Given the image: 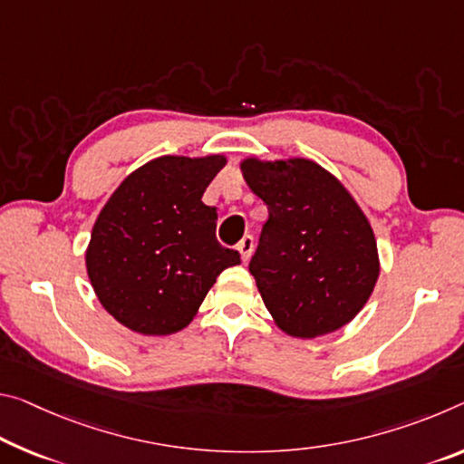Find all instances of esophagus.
Segmentation results:
<instances>
[{"mask_svg": "<svg viewBox=\"0 0 464 464\" xmlns=\"http://www.w3.org/2000/svg\"><path fill=\"white\" fill-rule=\"evenodd\" d=\"M237 249H239V254H241V258H244V262L252 258V252H254V237H252V235H246V237L237 244Z\"/></svg>", "mask_w": 464, "mask_h": 464, "instance_id": "esophagus-1", "label": "esophagus"}]
</instances>
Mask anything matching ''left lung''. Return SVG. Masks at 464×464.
Here are the masks:
<instances>
[{
	"label": "left lung",
	"mask_w": 464,
	"mask_h": 464,
	"mask_svg": "<svg viewBox=\"0 0 464 464\" xmlns=\"http://www.w3.org/2000/svg\"><path fill=\"white\" fill-rule=\"evenodd\" d=\"M241 173L268 206L249 272L275 324L295 338L349 324L380 276L376 237L355 198L310 159L249 157Z\"/></svg>",
	"instance_id": "left-lung-1"
}]
</instances>
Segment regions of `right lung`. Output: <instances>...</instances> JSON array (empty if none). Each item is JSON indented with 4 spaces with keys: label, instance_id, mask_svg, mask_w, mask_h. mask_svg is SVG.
Wrapping results in <instances>:
<instances>
[{
    "label": "right lung",
    "instance_id": "1",
    "mask_svg": "<svg viewBox=\"0 0 464 464\" xmlns=\"http://www.w3.org/2000/svg\"><path fill=\"white\" fill-rule=\"evenodd\" d=\"M223 154L152 159L120 183L94 220L86 272L101 305L134 333L186 328L239 252L217 241V208L202 194Z\"/></svg>",
    "mask_w": 464,
    "mask_h": 464
}]
</instances>
